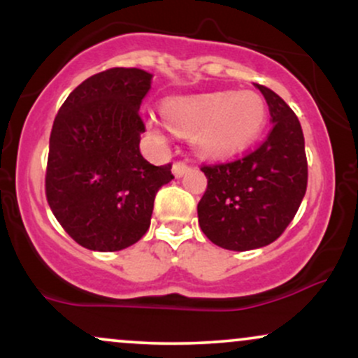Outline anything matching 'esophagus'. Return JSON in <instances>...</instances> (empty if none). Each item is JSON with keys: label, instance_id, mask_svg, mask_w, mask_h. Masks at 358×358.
<instances>
[{"label": "esophagus", "instance_id": "34e87169", "mask_svg": "<svg viewBox=\"0 0 358 358\" xmlns=\"http://www.w3.org/2000/svg\"><path fill=\"white\" fill-rule=\"evenodd\" d=\"M171 171H173L176 178H180V176H183L188 171V165H185L182 162H176L173 163V166H171Z\"/></svg>", "mask_w": 358, "mask_h": 358}]
</instances>
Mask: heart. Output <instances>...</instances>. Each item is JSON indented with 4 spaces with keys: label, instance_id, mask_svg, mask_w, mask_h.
<instances>
[{
    "label": "heart",
    "instance_id": "b5f03b06",
    "mask_svg": "<svg viewBox=\"0 0 358 358\" xmlns=\"http://www.w3.org/2000/svg\"><path fill=\"white\" fill-rule=\"evenodd\" d=\"M166 124L180 134L192 133V146L208 158H225L245 150L266 124L268 110L252 90H217L176 96L163 102ZM151 133L163 139V124L148 119Z\"/></svg>",
    "mask_w": 358,
    "mask_h": 358
}]
</instances>
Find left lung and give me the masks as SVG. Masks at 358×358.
Masks as SVG:
<instances>
[{
  "mask_svg": "<svg viewBox=\"0 0 358 358\" xmlns=\"http://www.w3.org/2000/svg\"><path fill=\"white\" fill-rule=\"evenodd\" d=\"M269 106L273 129L256 151L231 163L203 166L207 190L199 224L219 248H264L285 232L306 193L305 138L296 114L276 92L254 84Z\"/></svg>",
  "mask_w": 358,
  "mask_h": 358,
  "instance_id": "obj_1",
  "label": "left lung"
}]
</instances>
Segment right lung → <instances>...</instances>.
Returning a JSON list of instances; mask_svg holds the SVG:
<instances>
[{"instance_id": "right-lung-1", "label": "right lung", "mask_w": 358, "mask_h": 358, "mask_svg": "<svg viewBox=\"0 0 358 358\" xmlns=\"http://www.w3.org/2000/svg\"><path fill=\"white\" fill-rule=\"evenodd\" d=\"M150 72L109 69L69 94L53 121L45 192L77 244L99 252L133 245L150 229L156 192L173 180L139 151V106Z\"/></svg>"}]
</instances>
